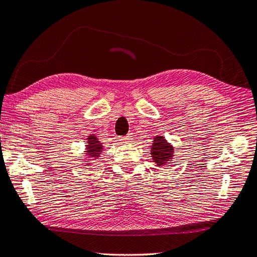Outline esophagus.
<instances>
[{"mask_svg": "<svg viewBox=\"0 0 257 257\" xmlns=\"http://www.w3.org/2000/svg\"><path fill=\"white\" fill-rule=\"evenodd\" d=\"M120 141H121L122 144H130L133 141V138L130 137V136H127V137H123V138L120 139Z\"/></svg>", "mask_w": 257, "mask_h": 257, "instance_id": "obj_1", "label": "esophagus"}]
</instances>
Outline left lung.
<instances>
[{"label": "left lung", "mask_w": 257, "mask_h": 257, "mask_svg": "<svg viewBox=\"0 0 257 257\" xmlns=\"http://www.w3.org/2000/svg\"><path fill=\"white\" fill-rule=\"evenodd\" d=\"M174 147L161 135L155 136L152 140L151 148H150V156L154 161L156 167H166L171 165L174 157Z\"/></svg>", "instance_id": "8db88e82"}]
</instances>
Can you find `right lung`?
I'll use <instances>...</instances> for the list:
<instances>
[{
    "label": "right lung",
    "mask_w": 257,
    "mask_h": 257,
    "mask_svg": "<svg viewBox=\"0 0 257 257\" xmlns=\"http://www.w3.org/2000/svg\"><path fill=\"white\" fill-rule=\"evenodd\" d=\"M103 145L100 143L99 139L96 137L95 134H90L86 138V146L81 157V166L83 167H91L94 161H97L102 154Z\"/></svg>",
    "instance_id": "add662e5"
}]
</instances>
